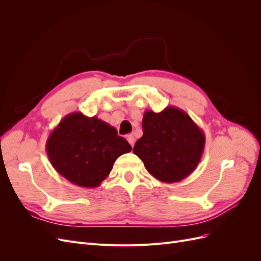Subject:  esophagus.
<instances>
[{"mask_svg": "<svg viewBox=\"0 0 261 261\" xmlns=\"http://www.w3.org/2000/svg\"><path fill=\"white\" fill-rule=\"evenodd\" d=\"M126 139H127V141L130 144V146L134 147V144H135V138H134V136L132 135V134H129V135L126 136Z\"/></svg>", "mask_w": 261, "mask_h": 261, "instance_id": "obj_1", "label": "esophagus"}]
</instances>
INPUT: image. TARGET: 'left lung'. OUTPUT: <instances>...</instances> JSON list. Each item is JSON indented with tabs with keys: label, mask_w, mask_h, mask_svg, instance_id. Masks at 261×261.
<instances>
[{
	"label": "left lung",
	"mask_w": 261,
	"mask_h": 261,
	"mask_svg": "<svg viewBox=\"0 0 261 261\" xmlns=\"http://www.w3.org/2000/svg\"><path fill=\"white\" fill-rule=\"evenodd\" d=\"M143 132L133 152L143 160L153 177L163 183H175L197 168L206 137L183 110L167 107L159 113L146 111Z\"/></svg>",
	"instance_id": "obj_1"
}]
</instances>
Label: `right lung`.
<instances>
[{
	"label": "right lung",
	"instance_id": "obj_1",
	"mask_svg": "<svg viewBox=\"0 0 261 261\" xmlns=\"http://www.w3.org/2000/svg\"><path fill=\"white\" fill-rule=\"evenodd\" d=\"M45 150L60 175L77 186L93 188L101 185L115 160L129 152L132 146L97 116L73 112L52 130Z\"/></svg>",
	"mask_w": 261,
	"mask_h": 261
}]
</instances>
